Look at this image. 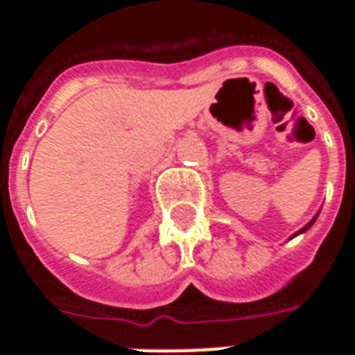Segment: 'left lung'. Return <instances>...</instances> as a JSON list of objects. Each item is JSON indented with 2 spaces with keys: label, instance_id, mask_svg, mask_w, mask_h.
<instances>
[{
  "label": "left lung",
  "instance_id": "obj_1",
  "mask_svg": "<svg viewBox=\"0 0 355 355\" xmlns=\"http://www.w3.org/2000/svg\"><path fill=\"white\" fill-rule=\"evenodd\" d=\"M315 218H318V215L313 216L312 220H310V223L306 224V226H304V228H302V230H298V232H297V234H295V236H298V234H302V232H306V230H308V228H310V226H312V224H313V223H315Z\"/></svg>",
  "mask_w": 355,
  "mask_h": 355
}]
</instances>
